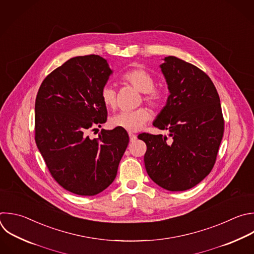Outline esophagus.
<instances>
[{
	"instance_id": "esophagus-1",
	"label": "esophagus",
	"mask_w": 254,
	"mask_h": 254,
	"mask_svg": "<svg viewBox=\"0 0 254 254\" xmlns=\"http://www.w3.org/2000/svg\"><path fill=\"white\" fill-rule=\"evenodd\" d=\"M128 135H129V139H130V141H134V140L136 139V135H135L134 133L129 132V133H128Z\"/></svg>"
}]
</instances>
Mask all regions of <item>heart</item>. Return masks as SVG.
Masks as SVG:
<instances>
[{"mask_svg":"<svg viewBox=\"0 0 254 254\" xmlns=\"http://www.w3.org/2000/svg\"><path fill=\"white\" fill-rule=\"evenodd\" d=\"M122 80L131 84L138 92L143 93L142 100L153 109L161 108L165 101V93L163 90L154 87L152 75L142 68H131L122 75ZM101 100L109 109L117 107V92L113 87L106 84L101 91ZM150 113L144 108L134 111L122 112L110 120V124L114 127L122 128L127 131H137L150 120Z\"/></svg>","mask_w":254,"mask_h":254,"instance_id":"b5f03b06","label":"heart"}]
</instances>
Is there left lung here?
<instances>
[{"mask_svg": "<svg viewBox=\"0 0 254 254\" xmlns=\"http://www.w3.org/2000/svg\"><path fill=\"white\" fill-rule=\"evenodd\" d=\"M168 96L153 126L170 131L140 133L146 144L144 165L149 178L171 191H183L199 184L212 170L223 136L220 100L210 77L197 66L177 57L160 64Z\"/></svg>", "mask_w": 254, "mask_h": 254, "instance_id": "obj_1", "label": "left lung"}]
</instances>
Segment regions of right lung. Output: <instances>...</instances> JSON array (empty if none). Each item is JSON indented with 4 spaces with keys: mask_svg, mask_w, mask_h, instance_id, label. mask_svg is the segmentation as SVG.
<instances>
[{
    "mask_svg": "<svg viewBox=\"0 0 254 254\" xmlns=\"http://www.w3.org/2000/svg\"><path fill=\"white\" fill-rule=\"evenodd\" d=\"M112 69L98 55L71 58L43 80L35 105V140L53 179L78 195H96L116 179L129 141L122 128L88 132L107 122L101 100Z\"/></svg>",
    "mask_w": 254,
    "mask_h": 254,
    "instance_id": "1",
    "label": "right lung"
}]
</instances>
